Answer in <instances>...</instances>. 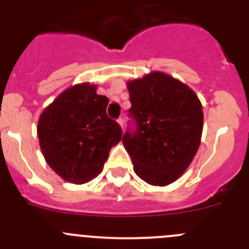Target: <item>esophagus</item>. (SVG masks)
I'll list each match as a JSON object with an SVG mask.
<instances>
[{"instance_id": "1", "label": "esophagus", "mask_w": 249, "mask_h": 249, "mask_svg": "<svg viewBox=\"0 0 249 249\" xmlns=\"http://www.w3.org/2000/svg\"><path fill=\"white\" fill-rule=\"evenodd\" d=\"M118 123H119V125L122 126V129H124V123H125L124 115H120V118L118 119Z\"/></svg>"}]
</instances>
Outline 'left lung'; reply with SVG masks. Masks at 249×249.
I'll return each instance as SVG.
<instances>
[{
	"mask_svg": "<svg viewBox=\"0 0 249 249\" xmlns=\"http://www.w3.org/2000/svg\"><path fill=\"white\" fill-rule=\"evenodd\" d=\"M135 131L123 136L134 171L164 187L187 171L200 146L204 114L192 88L161 71L127 81Z\"/></svg>",
	"mask_w": 249,
	"mask_h": 249,
	"instance_id": "1",
	"label": "left lung"
}]
</instances>
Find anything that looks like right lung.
<instances>
[{
	"instance_id": "1",
	"label": "right lung",
	"mask_w": 249,
	"mask_h": 249,
	"mask_svg": "<svg viewBox=\"0 0 249 249\" xmlns=\"http://www.w3.org/2000/svg\"><path fill=\"white\" fill-rule=\"evenodd\" d=\"M108 103L96 85L78 83L40 114L36 132L43 156L66 182L83 184L97 177L110 148L122 140V127L107 115Z\"/></svg>"
}]
</instances>
